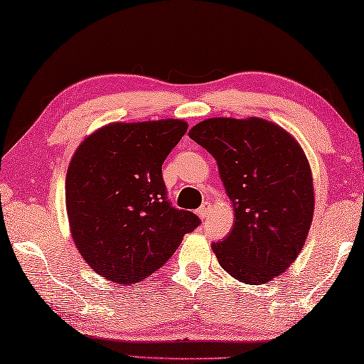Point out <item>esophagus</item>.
<instances>
[{"label": "esophagus", "instance_id": "34e87169", "mask_svg": "<svg viewBox=\"0 0 364 364\" xmlns=\"http://www.w3.org/2000/svg\"><path fill=\"white\" fill-rule=\"evenodd\" d=\"M197 215H199V218L200 220H207L208 218V215L211 213V205L208 203V202H205V203H202L199 208H197V211H196Z\"/></svg>", "mask_w": 364, "mask_h": 364}]
</instances>
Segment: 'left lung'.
Returning a JSON list of instances; mask_svg holds the SVG:
<instances>
[{
	"mask_svg": "<svg viewBox=\"0 0 364 364\" xmlns=\"http://www.w3.org/2000/svg\"><path fill=\"white\" fill-rule=\"evenodd\" d=\"M189 138L215 157L234 205V228L211 243L234 279L262 285L291 266L314 218L310 165L294 138L259 117H211Z\"/></svg>",
	"mask_w": 364,
	"mask_h": 364,
	"instance_id": "8db88e82",
	"label": "left lung"
}]
</instances>
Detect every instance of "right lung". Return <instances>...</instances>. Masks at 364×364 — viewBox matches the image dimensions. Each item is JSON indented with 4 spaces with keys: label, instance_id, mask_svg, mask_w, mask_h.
<instances>
[{
    "label": "right lung",
    "instance_id": "right-lung-1",
    "mask_svg": "<svg viewBox=\"0 0 364 364\" xmlns=\"http://www.w3.org/2000/svg\"><path fill=\"white\" fill-rule=\"evenodd\" d=\"M188 124L181 119L113 122L79 144L65 197L70 229L84 261L119 285L161 269L200 220L171 207L162 178Z\"/></svg>",
    "mask_w": 364,
    "mask_h": 364
}]
</instances>
